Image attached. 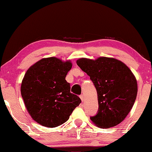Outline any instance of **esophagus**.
<instances>
[{
    "label": "esophagus",
    "mask_w": 152,
    "mask_h": 152,
    "mask_svg": "<svg viewBox=\"0 0 152 152\" xmlns=\"http://www.w3.org/2000/svg\"><path fill=\"white\" fill-rule=\"evenodd\" d=\"M80 98H81V100H82V101L84 102V96L83 94H82V95H80Z\"/></svg>",
    "instance_id": "34e87169"
}]
</instances>
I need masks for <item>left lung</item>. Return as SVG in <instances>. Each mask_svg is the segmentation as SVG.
I'll list each match as a JSON object with an SVG mask.
<instances>
[{
	"mask_svg": "<svg viewBox=\"0 0 152 152\" xmlns=\"http://www.w3.org/2000/svg\"><path fill=\"white\" fill-rule=\"evenodd\" d=\"M77 64L90 77L97 91L99 107L91 120L102 129L121 123L137 96V81L131 70L120 61L107 57L96 60L82 58Z\"/></svg>",
	"mask_w": 152,
	"mask_h": 152,
	"instance_id": "1",
	"label": "left lung"
}]
</instances>
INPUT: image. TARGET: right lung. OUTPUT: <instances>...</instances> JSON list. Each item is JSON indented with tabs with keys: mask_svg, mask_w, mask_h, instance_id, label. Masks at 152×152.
Returning <instances> with one entry per match:
<instances>
[{
	"mask_svg": "<svg viewBox=\"0 0 152 152\" xmlns=\"http://www.w3.org/2000/svg\"><path fill=\"white\" fill-rule=\"evenodd\" d=\"M72 68L70 61L55 57L42 58L30 67L21 86L26 107L33 119L47 128L67 121L81 99L70 93L66 77Z\"/></svg>",
	"mask_w": 152,
	"mask_h": 152,
	"instance_id": "obj_1",
	"label": "right lung"
}]
</instances>
